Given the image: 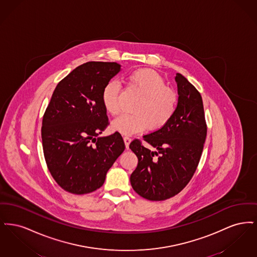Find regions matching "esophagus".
Wrapping results in <instances>:
<instances>
[{
  "label": "esophagus",
  "instance_id": "1",
  "mask_svg": "<svg viewBox=\"0 0 257 257\" xmlns=\"http://www.w3.org/2000/svg\"><path fill=\"white\" fill-rule=\"evenodd\" d=\"M123 140H124V143H125V147H126V148H128L130 143H131V138L129 136H124Z\"/></svg>",
  "mask_w": 257,
  "mask_h": 257
}]
</instances>
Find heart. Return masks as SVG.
Listing matches in <instances>:
<instances>
[{
  "instance_id": "b5f03b06",
  "label": "heart",
  "mask_w": 257,
  "mask_h": 257,
  "mask_svg": "<svg viewBox=\"0 0 257 257\" xmlns=\"http://www.w3.org/2000/svg\"><path fill=\"white\" fill-rule=\"evenodd\" d=\"M128 90L141 97L135 104L134 113H125L115 118L111 127L124 135L135 134L146 130H157L166 125L174 115L177 105V92L167 86L164 78L151 69H138L126 77ZM121 86L118 82L109 81L102 90V103L111 115L121 110Z\"/></svg>"
}]
</instances>
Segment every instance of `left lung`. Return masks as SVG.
<instances>
[{
    "label": "left lung",
    "mask_w": 257,
    "mask_h": 257,
    "mask_svg": "<svg viewBox=\"0 0 257 257\" xmlns=\"http://www.w3.org/2000/svg\"><path fill=\"white\" fill-rule=\"evenodd\" d=\"M178 105L171 120L158 130L135 139L129 147L138 157L130 176L135 192L160 201L179 194L192 179L207 135L200 93L181 74H176Z\"/></svg>",
    "instance_id": "8db88e82"
}]
</instances>
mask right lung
I'll use <instances>...</instances> for the list:
<instances>
[{
  "label": "right lung",
  "mask_w": 257,
  "mask_h": 257,
  "mask_svg": "<svg viewBox=\"0 0 257 257\" xmlns=\"http://www.w3.org/2000/svg\"><path fill=\"white\" fill-rule=\"evenodd\" d=\"M120 71L116 62L88 61L57 85L43 114L41 138L51 175L71 194L99 189L125 149L118 132L99 137L110 124L102 90Z\"/></svg>",
  "instance_id": "1"
}]
</instances>
